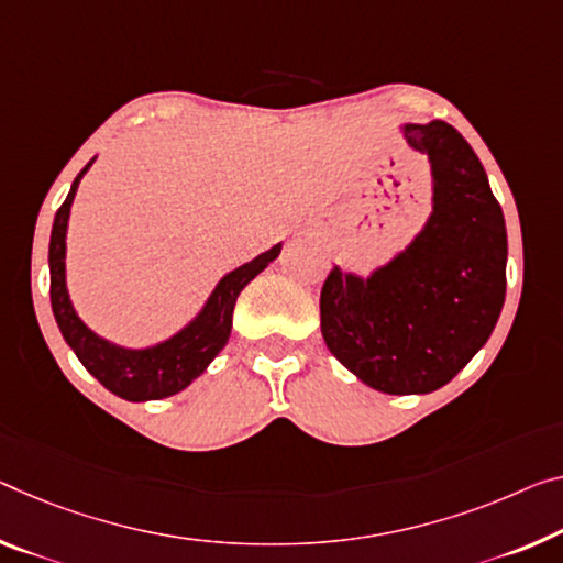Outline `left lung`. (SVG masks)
<instances>
[{
	"instance_id": "1",
	"label": "left lung",
	"mask_w": 563,
	"mask_h": 563,
	"mask_svg": "<svg viewBox=\"0 0 563 563\" xmlns=\"http://www.w3.org/2000/svg\"><path fill=\"white\" fill-rule=\"evenodd\" d=\"M432 166L426 231L369 279L334 266L319 297L322 336L362 383L422 395L451 383L488 342L506 299V223L486 170L443 120L405 125Z\"/></svg>"
}]
</instances>
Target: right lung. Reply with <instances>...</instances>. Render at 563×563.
I'll use <instances>...</instances> for the list:
<instances>
[{"mask_svg": "<svg viewBox=\"0 0 563 563\" xmlns=\"http://www.w3.org/2000/svg\"><path fill=\"white\" fill-rule=\"evenodd\" d=\"M95 161V158H92ZM92 161L77 173L75 184L67 194L65 203L59 206L55 213V223H52L49 236V301L52 314L57 319L59 332H63L65 342L70 344L77 360L82 362L85 369L98 379L102 387H108L112 395L123 397L131 402L143 400H161V397H170L184 390L201 375V372L211 365L216 354L223 350L231 334V317L233 307L241 289L262 274L276 256L282 252V244L272 246L269 252L258 254L254 262H249L231 274L223 276L219 287L206 301L201 314H198L184 332L170 336L168 342L158 344L151 350H123L115 347L90 332L82 324V319L75 314L67 297L65 287V233H67V219H70V206L80 186V178L88 173Z\"/></svg>", "mask_w": 563, "mask_h": 563, "instance_id": "right-lung-1", "label": "right lung"}]
</instances>
